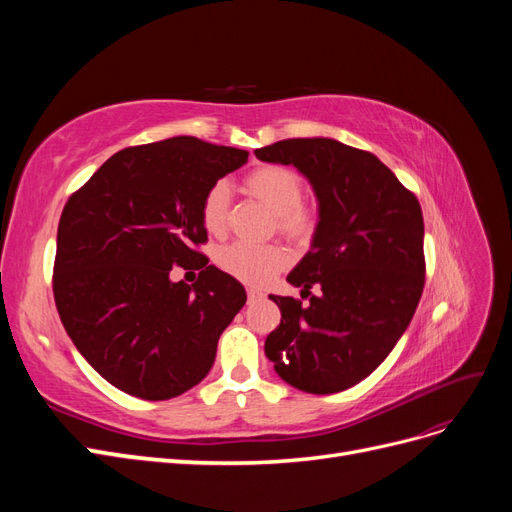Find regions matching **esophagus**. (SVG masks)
<instances>
[{
	"mask_svg": "<svg viewBox=\"0 0 512 512\" xmlns=\"http://www.w3.org/2000/svg\"><path fill=\"white\" fill-rule=\"evenodd\" d=\"M262 299H265V292L254 290V288L247 290V301H250V303H254V301H262Z\"/></svg>",
	"mask_w": 512,
	"mask_h": 512,
	"instance_id": "esophagus-1",
	"label": "esophagus"
}]
</instances>
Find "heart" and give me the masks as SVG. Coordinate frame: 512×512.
I'll list each match as a JSON object with an SVG mask.
<instances>
[{"mask_svg":"<svg viewBox=\"0 0 512 512\" xmlns=\"http://www.w3.org/2000/svg\"><path fill=\"white\" fill-rule=\"evenodd\" d=\"M245 190L260 200L273 215L277 230L292 241H307L316 230V215L303 205L305 183L297 170L267 164L252 170ZM200 222L209 235L222 237L230 226V190L224 181L213 183L200 203ZM220 267L247 286H265L288 265V254L280 245L232 243L218 254Z\"/></svg>","mask_w":512,"mask_h":512,"instance_id":"obj_1","label":"heart"}]
</instances>
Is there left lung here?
<instances>
[{"mask_svg":"<svg viewBox=\"0 0 512 512\" xmlns=\"http://www.w3.org/2000/svg\"><path fill=\"white\" fill-rule=\"evenodd\" d=\"M254 153L292 164L318 200L312 247L286 277L309 303L271 294L282 322L265 354L294 389L346 391L389 356L421 301V205L374 153L335 138H288Z\"/></svg>","mask_w":512,"mask_h":512,"instance_id":"obj_1","label":"left lung"}]
</instances>
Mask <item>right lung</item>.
Listing matches in <instances>:
<instances>
[{"label":"right lung","instance_id":"1","mask_svg":"<svg viewBox=\"0 0 512 512\" xmlns=\"http://www.w3.org/2000/svg\"><path fill=\"white\" fill-rule=\"evenodd\" d=\"M250 153L194 136L108 158L61 213L53 294L85 361L119 391L162 401L190 391L245 305L235 277L192 247L207 241L200 203ZM204 260L196 285L169 280Z\"/></svg>","mask_w":512,"mask_h":512}]
</instances>
